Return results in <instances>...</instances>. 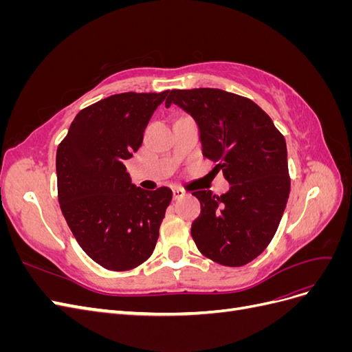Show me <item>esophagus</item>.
I'll use <instances>...</instances> for the list:
<instances>
[{
  "label": "esophagus",
  "instance_id": "esophagus-1",
  "mask_svg": "<svg viewBox=\"0 0 352 352\" xmlns=\"http://www.w3.org/2000/svg\"><path fill=\"white\" fill-rule=\"evenodd\" d=\"M185 194H186V192H185L184 189H180V188H175V189H173V198H175V199L182 198Z\"/></svg>",
  "mask_w": 352,
  "mask_h": 352
}]
</instances>
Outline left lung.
<instances>
[{"mask_svg":"<svg viewBox=\"0 0 352 352\" xmlns=\"http://www.w3.org/2000/svg\"><path fill=\"white\" fill-rule=\"evenodd\" d=\"M176 104L198 123L202 154L217 163L230 189L194 190L201 214L190 228L197 248L228 267L248 264L267 248L291 190L283 135L267 113L241 95L214 88L172 89Z\"/></svg>","mask_w":352,"mask_h":352,"instance_id":"1","label":"left lung"}]
</instances>
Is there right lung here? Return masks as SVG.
I'll list each match as a JSON object with an SVG mask.
<instances>
[{
  "label": "right lung",
  "instance_id": "right-lung-1",
  "mask_svg": "<svg viewBox=\"0 0 352 352\" xmlns=\"http://www.w3.org/2000/svg\"><path fill=\"white\" fill-rule=\"evenodd\" d=\"M167 94L123 92L95 102L57 148L63 216L80 248L107 270H131L151 257L172 201L168 188H136L124 166Z\"/></svg>",
  "mask_w": 352,
  "mask_h": 352
}]
</instances>
